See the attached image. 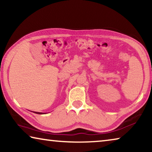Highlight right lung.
<instances>
[{"label":"right lung","instance_id":"obj_1","mask_svg":"<svg viewBox=\"0 0 152 152\" xmlns=\"http://www.w3.org/2000/svg\"><path fill=\"white\" fill-rule=\"evenodd\" d=\"M33 113H36V114H44V113H39V112H35V111H33Z\"/></svg>","mask_w":152,"mask_h":152}]
</instances>
